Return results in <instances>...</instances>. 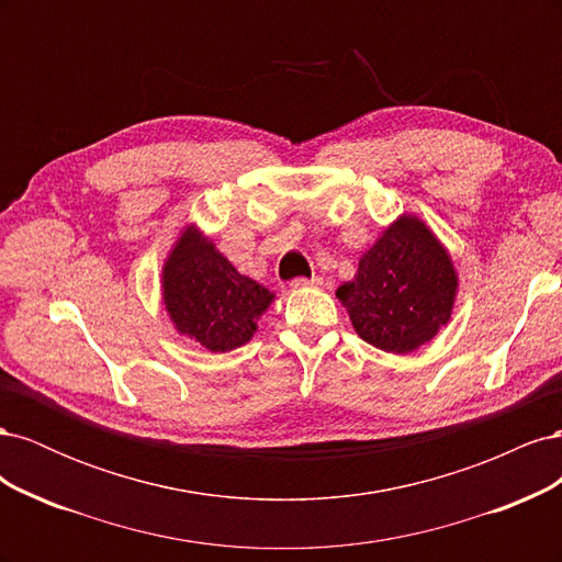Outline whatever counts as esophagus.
Here are the masks:
<instances>
[{
    "label": "esophagus",
    "mask_w": 562,
    "mask_h": 562,
    "mask_svg": "<svg viewBox=\"0 0 562 562\" xmlns=\"http://www.w3.org/2000/svg\"><path fill=\"white\" fill-rule=\"evenodd\" d=\"M323 281L321 277H297L291 281L293 288H318Z\"/></svg>",
    "instance_id": "obj_1"
}]
</instances>
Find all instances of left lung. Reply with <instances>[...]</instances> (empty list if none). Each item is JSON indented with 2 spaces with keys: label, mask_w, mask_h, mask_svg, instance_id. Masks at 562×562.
I'll use <instances>...</instances> for the list:
<instances>
[{
  "label": "left lung",
  "mask_w": 562,
  "mask_h": 562,
  "mask_svg": "<svg viewBox=\"0 0 562 562\" xmlns=\"http://www.w3.org/2000/svg\"><path fill=\"white\" fill-rule=\"evenodd\" d=\"M457 277L448 252L417 217H401L337 288L356 333L368 345L407 353L448 323Z\"/></svg>",
  "instance_id": "1"
}]
</instances>
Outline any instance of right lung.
<instances>
[{
  "mask_svg": "<svg viewBox=\"0 0 562 562\" xmlns=\"http://www.w3.org/2000/svg\"><path fill=\"white\" fill-rule=\"evenodd\" d=\"M267 288L236 271L209 239L187 229L164 267V302L180 333L211 351L246 345L271 302Z\"/></svg>",
  "mask_w": 562,
  "mask_h": 562,
  "instance_id": "right-lung-1",
  "label": "right lung"
}]
</instances>
